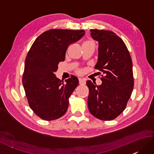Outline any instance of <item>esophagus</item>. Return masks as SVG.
I'll return each mask as SVG.
<instances>
[{
  "label": "esophagus",
  "mask_w": 154,
  "mask_h": 154,
  "mask_svg": "<svg viewBox=\"0 0 154 154\" xmlns=\"http://www.w3.org/2000/svg\"><path fill=\"white\" fill-rule=\"evenodd\" d=\"M79 82L80 85H85L86 84V81L85 79H82V78H79Z\"/></svg>",
  "instance_id": "obj_1"
}]
</instances>
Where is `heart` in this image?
<instances>
[{"label": "heart", "mask_w": 154, "mask_h": 154, "mask_svg": "<svg viewBox=\"0 0 154 154\" xmlns=\"http://www.w3.org/2000/svg\"><path fill=\"white\" fill-rule=\"evenodd\" d=\"M93 44L92 42H91V41H87V42H84L83 43V44Z\"/></svg>", "instance_id": "1"}]
</instances>
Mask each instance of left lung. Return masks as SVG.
<instances>
[{
    "label": "left lung",
    "mask_w": 154,
    "mask_h": 154,
    "mask_svg": "<svg viewBox=\"0 0 154 154\" xmlns=\"http://www.w3.org/2000/svg\"><path fill=\"white\" fill-rule=\"evenodd\" d=\"M90 30L91 37L99 42L98 61L94 69L102 73V84L97 85L91 81H87L89 89L88 108L97 119L112 120L126 109L132 94V59L126 44L113 32Z\"/></svg>",
    "instance_id": "1"
}]
</instances>
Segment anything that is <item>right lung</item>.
Segmentation results:
<instances>
[{"mask_svg": "<svg viewBox=\"0 0 154 154\" xmlns=\"http://www.w3.org/2000/svg\"><path fill=\"white\" fill-rule=\"evenodd\" d=\"M85 34L83 30L53 29L35 39L25 60L22 83L30 109L40 119L54 120L63 116L69 98L78 85L77 77L63 80L55 75L58 64L65 60L69 45Z\"/></svg>", "mask_w": 154, "mask_h": 154, "instance_id": "right-lung-1", "label": "right lung"}]
</instances>
